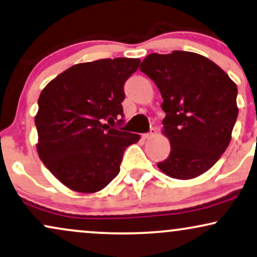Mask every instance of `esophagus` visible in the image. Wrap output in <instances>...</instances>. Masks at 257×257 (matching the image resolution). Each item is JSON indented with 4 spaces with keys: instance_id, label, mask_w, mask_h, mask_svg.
I'll return each mask as SVG.
<instances>
[{
    "instance_id": "1",
    "label": "esophagus",
    "mask_w": 257,
    "mask_h": 257,
    "mask_svg": "<svg viewBox=\"0 0 257 257\" xmlns=\"http://www.w3.org/2000/svg\"><path fill=\"white\" fill-rule=\"evenodd\" d=\"M157 134H158V132H157V129H151V132L149 133H147V134H144L142 135V138H144L145 140H147V139H152V138H154V136H157Z\"/></svg>"
}]
</instances>
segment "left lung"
Listing matches in <instances>:
<instances>
[{"label": "left lung", "instance_id": "8db88e82", "mask_svg": "<svg viewBox=\"0 0 257 257\" xmlns=\"http://www.w3.org/2000/svg\"><path fill=\"white\" fill-rule=\"evenodd\" d=\"M140 71L157 84L171 153L162 173L188 180L209 171L228 148L238 108L237 86L218 65L193 52L152 53Z\"/></svg>", "mask_w": 257, "mask_h": 257}]
</instances>
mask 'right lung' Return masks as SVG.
<instances>
[{
	"mask_svg": "<svg viewBox=\"0 0 257 257\" xmlns=\"http://www.w3.org/2000/svg\"><path fill=\"white\" fill-rule=\"evenodd\" d=\"M140 63L116 58L76 64L42 89L34 118L37 151L70 190H103L118 174L125 148L140 140L109 125L123 116V85Z\"/></svg>",
	"mask_w": 257,
	"mask_h": 257,
	"instance_id": "1",
	"label": "right lung"
}]
</instances>
